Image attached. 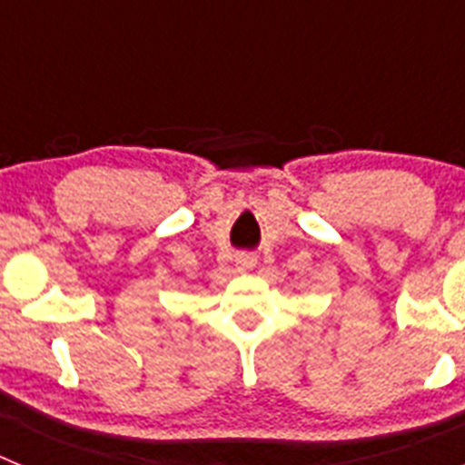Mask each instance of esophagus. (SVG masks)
<instances>
[{"mask_svg": "<svg viewBox=\"0 0 465 465\" xmlns=\"http://www.w3.org/2000/svg\"><path fill=\"white\" fill-rule=\"evenodd\" d=\"M253 265H256V261H253L252 256H240V258H237V268H240L242 272H246V270H252Z\"/></svg>", "mask_w": 465, "mask_h": 465, "instance_id": "obj_1", "label": "esophagus"}]
</instances>
